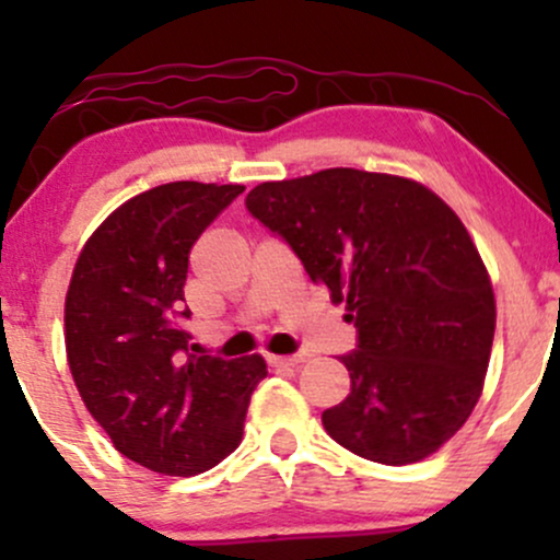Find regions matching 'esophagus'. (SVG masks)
I'll return each instance as SVG.
<instances>
[{
    "label": "esophagus",
    "mask_w": 560,
    "mask_h": 560,
    "mask_svg": "<svg viewBox=\"0 0 560 560\" xmlns=\"http://www.w3.org/2000/svg\"><path fill=\"white\" fill-rule=\"evenodd\" d=\"M305 358L302 355H268V363L273 365V369H294V365H300Z\"/></svg>",
    "instance_id": "1"
}]
</instances>
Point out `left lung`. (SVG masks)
<instances>
[{
	"label": "left lung",
	"instance_id": "obj_1",
	"mask_svg": "<svg viewBox=\"0 0 560 560\" xmlns=\"http://www.w3.org/2000/svg\"><path fill=\"white\" fill-rule=\"evenodd\" d=\"M247 210L358 329L339 358L350 395L320 416L331 440L384 466L436 453L479 402L498 318L455 210L413 178L358 168L262 182Z\"/></svg>",
	"mask_w": 560,
	"mask_h": 560
}]
</instances>
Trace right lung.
<instances>
[{
	"mask_svg": "<svg viewBox=\"0 0 560 560\" xmlns=\"http://www.w3.org/2000/svg\"><path fill=\"white\" fill-rule=\"evenodd\" d=\"M242 184L173 182L131 197L83 244L66 294V352L89 413L118 453L195 477L242 442L260 355H189V253Z\"/></svg>",
	"mask_w": 560,
	"mask_h": 560,
	"instance_id": "obj_1",
	"label": "right lung"
}]
</instances>
